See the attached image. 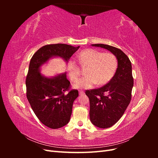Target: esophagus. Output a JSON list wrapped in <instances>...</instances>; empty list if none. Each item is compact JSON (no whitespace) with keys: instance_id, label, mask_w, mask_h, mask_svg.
Returning a JSON list of instances; mask_svg holds the SVG:
<instances>
[{"instance_id":"esophagus-1","label":"esophagus","mask_w":158,"mask_h":158,"mask_svg":"<svg viewBox=\"0 0 158 158\" xmlns=\"http://www.w3.org/2000/svg\"><path fill=\"white\" fill-rule=\"evenodd\" d=\"M85 94V92H84V91H79V94L80 95H84Z\"/></svg>"}]
</instances>
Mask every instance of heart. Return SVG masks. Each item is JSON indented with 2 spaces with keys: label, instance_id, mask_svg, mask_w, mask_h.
Returning a JSON list of instances; mask_svg holds the SVG:
<instances>
[{
  "label": "heart",
  "instance_id": "heart-1",
  "mask_svg": "<svg viewBox=\"0 0 158 158\" xmlns=\"http://www.w3.org/2000/svg\"><path fill=\"white\" fill-rule=\"evenodd\" d=\"M78 59L83 66H88L86 76L73 84L75 89H89L95 84L103 85L111 80L117 67L116 56L110 52H102L93 49H86L78 54ZM67 72L72 81L77 80L80 70L76 61L70 59L67 63Z\"/></svg>",
  "mask_w": 158,
  "mask_h": 158
}]
</instances>
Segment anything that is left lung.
Segmentation results:
<instances>
[{"instance_id":"left-lung-1","label":"left lung","mask_w":158,"mask_h":158,"mask_svg":"<svg viewBox=\"0 0 158 158\" xmlns=\"http://www.w3.org/2000/svg\"><path fill=\"white\" fill-rule=\"evenodd\" d=\"M92 46L109 51L118 62L116 73L109 83L100 88L85 92L89 99L91 122L95 127L107 128L121 118L131 102L133 87L132 64L128 57L116 47L105 44Z\"/></svg>"}]
</instances>
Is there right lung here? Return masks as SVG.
Masks as SVG:
<instances>
[{
	"instance_id": "1",
	"label": "right lung",
	"mask_w": 158,
	"mask_h": 158,
	"mask_svg": "<svg viewBox=\"0 0 158 158\" xmlns=\"http://www.w3.org/2000/svg\"><path fill=\"white\" fill-rule=\"evenodd\" d=\"M80 46L66 44L47 45L31 57L26 80L28 102L39 120L51 128H59L68 124L78 91L64 94L70 87L66 73L47 77L41 73V66L51 59L60 57L66 63Z\"/></svg>"
}]
</instances>
